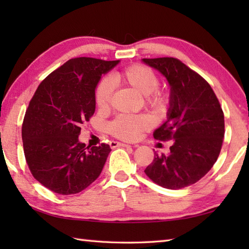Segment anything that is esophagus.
Wrapping results in <instances>:
<instances>
[{
	"label": "esophagus",
	"mask_w": 249,
	"mask_h": 249,
	"mask_svg": "<svg viewBox=\"0 0 249 249\" xmlns=\"http://www.w3.org/2000/svg\"><path fill=\"white\" fill-rule=\"evenodd\" d=\"M109 144L111 147H112V149H115V147H120V146H123V147L130 146L127 143H122V142H118V141H110Z\"/></svg>",
	"instance_id": "obj_1"
}]
</instances>
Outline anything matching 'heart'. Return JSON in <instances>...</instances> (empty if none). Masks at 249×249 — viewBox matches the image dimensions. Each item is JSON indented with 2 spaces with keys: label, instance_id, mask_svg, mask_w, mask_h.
<instances>
[{
  "label": "heart",
  "instance_id": "obj_1",
  "mask_svg": "<svg viewBox=\"0 0 249 249\" xmlns=\"http://www.w3.org/2000/svg\"><path fill=\"white\" fill-rule=\"evenodd\" d=\"M115 80L134 89L135 91L144 96V104L157 114L166 112L169 106V95L160 89V78L157 73L142 64H133L115 73ZM113 86L109 78L104 77L98 81L95 89V103L102 111L108 110L112 98ZM150 115L140 114H120L110 122L108 125L109 133L113 137L124 141H135L143 131L152 127Z\"/></svg>",
  "mask_w": 249,
  "mask_h": 249
}]
</instances>
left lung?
Returning <instances> with one entry per match:
<instances>
[{
	"instance_id": "8db88e82",
	"label": "left lung",
	"mask_w": 249,
	"mask_h": 249,
	"mask_svg": "<svg viewBox=\"0 0 249 249\" xmlns=\"http://www.w3.org/2000/svg\"><path fill=\"white\" fill-rule=\"evenodd\" d=\"M142 61L171 87L168 119L153 135L174 140L170 154H155L144 172L163 188H184L202 178L217 160L225 135L223 109L209 82L176 57Z\"/></svg>"
}]
</instances>
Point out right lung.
I'll list each match as a JSON object with an SVG mask.
<instances>
[{"mask_svg": "<svg viewBox=\"0 0 249 249\" xmlns=\"http://www.w3.org/2000/svg\"><path fill=\"white\" fill-rule=\"evenodd\" d=\"M119 63L94 57L68 60L37 88L23 119L22 141L32 176L51 192L73 195L99 174L109 144L80 143L81 125L95 112V89L103 73Z\"/></svg>", "mask_w": 249, "mask_h": 249, "instance_id": "right-lung-1", "label": "right lung"}]
</instances>
